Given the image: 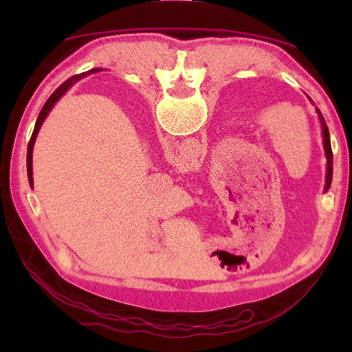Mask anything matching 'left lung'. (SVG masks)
Masks as SVG:
<instances>
[{"label":"left lung","instance_id":"8db88e82","mask_svg":"<svg viewBox=\"0 0 352 352\" xmlns=\"http://www.w3.org/2000/svg\"><path fill=\"white\" fill-rule=\"evenodd\" d=\"M317 113L320 115L321 127H323V144H324V152H326V160H327V174H326V189H329L331 182H332V148H331V138H329V130L324 122L323 116H321L320 110L317 109Z\"/></svg>","mask_w":352,"mask_h":352}]
</instances>
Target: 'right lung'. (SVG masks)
Returning <instances> with one entry per match:
<instances>
[{
  "label": "right lung",
  "instance_id": "right-lung-1",
  "mask_svg": "<svg viewBox=\"0 0 352 352\" xmlns=\"http://www.w3.org/2000/svg\"><path fill=\"white\" fill-rule=\"evenodd\" d=\"M93 71H98V69H91V71H87V73H82V74H77V76L69 77L67 82H63L62 85L58 87L57 90L51 94L50 99H47L46 104L43 105V109H41L40 115L37 118V122H35V127H34V132H32V136H31V141H29V144H28V177H29V183H31V184H32V148H34V142H35V138H37V133H38V130L41 127V124H43L45 118L47 116V113H50V110L52 109V107H54V104L63 96L65 91H67L68 88L73 85V83H76L77 80H80L82 77H85V76L90 74V73H93Z\"/></svg>",
  "mask_w": 352,
  "mask_h": 352
}]
</instances>
